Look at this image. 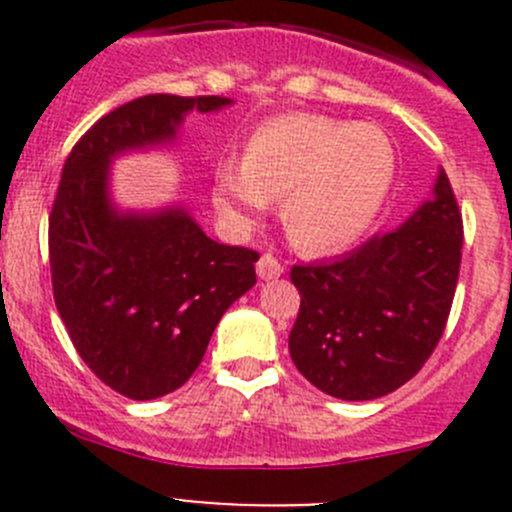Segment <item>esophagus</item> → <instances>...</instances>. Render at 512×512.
<instances>
[{
  "label": "esophagus",
  "mask_w": 512,
  "mask_h": 512,
  "mask_svg": "<svg viewBox=\"0 0 512 512\" xmlns=\"http://www.w3.org/2000/svg\"><path fill=\"white\" fill-rule=\"evenodd\" d=\"M282 275V265L277 257L262 255L260 262H257V277L260 280H275V277Z\"/></svg>",
  "instance_id": "obj_1"
}]
</instances>
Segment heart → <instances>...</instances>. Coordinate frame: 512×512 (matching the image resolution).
Listing matches in <instances>:
<instances>
[{
    "mask_svg": "<svg viewBox=\"0 0 512 512\" xmlns=\"http://www.w3.org/2000/svg\"><path fill=\"white\" fill-rule=\"evenodd\" d=\"M394 175V146L374 123L287 113L252 133L242 163L215 168L213 193L237 223H255L270 200L282 198L289 240L334 252L376 223Z\"/></svg>",
    "mask_w": 512,
    "mask_h": 512,
    "instance_id": "obj_1",
    "label": "heart"
}]
</instances>
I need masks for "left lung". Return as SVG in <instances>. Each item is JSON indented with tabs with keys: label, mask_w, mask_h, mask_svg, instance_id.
<instances>
[{
	"label": "left lung",
	"mask_w": 512,
	"mask_h": 512,
	"mask_svg": "<svg viewBox=\"0 0 512 512\" xmlns=\"http://www.w3.org/2000/svg\"><path fill=\"white\" fill-rule=\"evenodd\" d=\"M463 220L443 168L404 225L349 255L294 265L299 289L289 354L299 374L342 401L391 394L436 349L461 267Z\"/></svg>",
	"instance_id": "1"
}]
</instances>
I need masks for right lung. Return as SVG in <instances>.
Wrapping results in <instances>:
<instances>
[{"instance_id":"obj_1","label":"right lung","mask_w":512,"mask_h":512,"mask_svg":"<svg viewBox=\"0 0 512 512\" xmlns=\"http://www.w3.org/2000/svg\"><path fill=\"white\" fill-rule=\"evenodd\" d=\"M223 96L151 94L106 113L69 153L49 218L56 309L98 379L133 401L180 389L235 299L255 287V250L210 240L185 205L123 210L111 163L170 148L185 116Z\"/></svg>"}]
</instances>
